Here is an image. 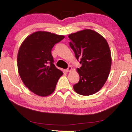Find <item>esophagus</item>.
Masks as SVG:
<instances>
[{"label":"esophagus","instance_id":"obj_1","mask_svg":"<svg viewBox=\"0 0 132 132\" xmlns=\"http://www.w3.org/2000/svg\"><path fill=\"white\" fill-rule=\"evenodd\" d=\"M71 70H72V68H71V66H69L68 68L67 69H66V70H65V71H66L67 73L69 72V71H71Z\"/></svg>","mask_w":132,"mask_h":132}]
</instances>
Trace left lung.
Instances as JSON below:
<instances>
[{"instance_id":"obj_1","label":"left lung","mask_w":132,"mask_h":132,"mask_svg":"<svg viewBox=\"0 0 132 132\" xmlns=\"http://www.w3.org/2000/svg\"><path fill=\"white\" fill-rule=\"evenodd\" d=\"M71 48L81 66L77 69L79 82L73 86L79 94L90 95L100 90L111 70V51L106 39L89 29L69 34Z\"/></svg>"}]
</instances>
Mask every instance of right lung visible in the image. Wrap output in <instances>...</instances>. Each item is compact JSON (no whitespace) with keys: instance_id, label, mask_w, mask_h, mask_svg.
Segmentation results:
<instances>
[{"instance_id":"right-lung-1","label":"right lung","mask_w":132,"mask_h":132,"mask_svg":"<svg viewBox=\"0 0 132 132\" xmlns=\"http://www.w3.org/2000/svg\"><path fill=\"white\" fill-rule=\"evenodd\" d=\"M63 35L37 31L21 44L17 55V67L24 85L36 95L46 97L53 93L63 72L56 68L51 51Z\"/></svg>"}]
</instances>
